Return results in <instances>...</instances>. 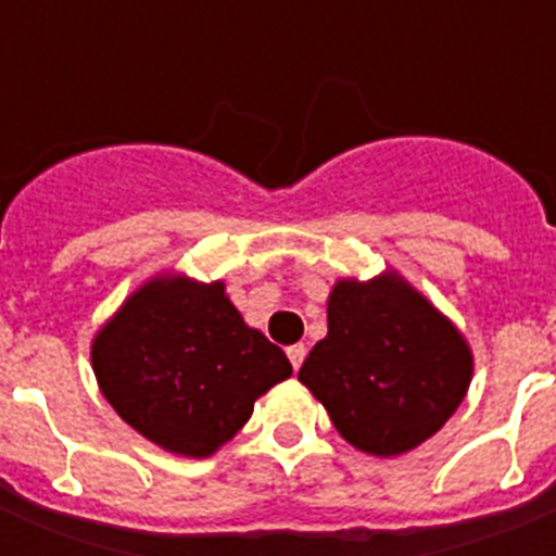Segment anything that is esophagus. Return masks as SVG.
<instances>
[{
	"label": "esophagus",
	"instance_id": "34e87169",
	"mask_svg": "<svg viewBox=\"0 0 556 556\" xmlns=\"http://www.w3.org/2000/svg\"><path fill=\"white\" fill-rule=\"evenodd\" d=\"M287 356H289V362H292L294 370H301L303 358H306V348H303V345H292V348H287Z\"/></svg>",
	"mask_w": 556,
	"mask_h": 556
}]
</instances>
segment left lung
<instances>
[{"mask_svg": "<svg viewBox=\"0 0 556 556\" xmlns=\"http://www.w3.org/2000/svg\"><path fill=\"white\" fill-rule=\"evenodd\" d=\"M301 384L353 448L401 456L448 424L468 395V339L395 269L339 278L328 333L303 362Z\"/></svg>", "mask_w": 556, "mask_h": 556, "instance_id": "left-lung-1", "label": "left lung"}]
</instances>
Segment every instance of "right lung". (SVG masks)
I'll return each instance as SVG.
<instances>
[{
	"instance_id": "add662e5",
	"label": "right lung",
	"mask_w": 556,
	"mask_h": 556,
	"mask_svg": "<svg viewBox=\"0 0 556 556\" xmlns=\"http://www.w3.org/2000/svg\"><path fill=\"white\" fill-rule=\"evenodd\" d=\"M108 404L169 454H217L253 404L292 376L287 353L242 320L223 281L159 273L116 308L91 342Z\"/></svg>"
}]
</instances>
